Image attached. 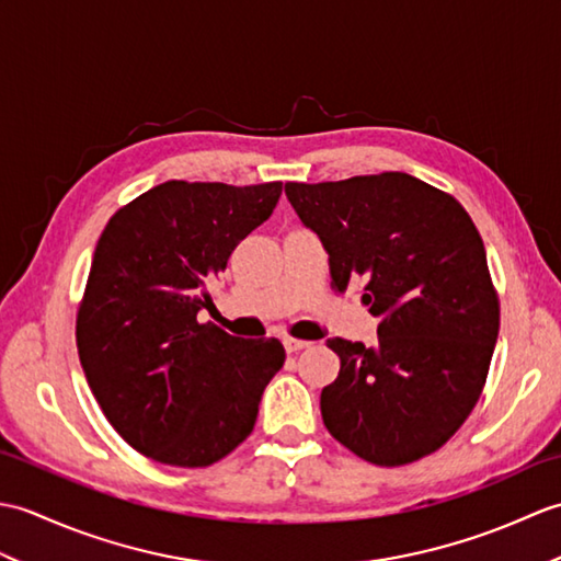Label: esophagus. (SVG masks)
Listing matches in <instances>:
<instances>
[{
    "label": "esophagus",
    "instance_id": "1",
    "mask_svg": "<svg viewBox=\"0 0 561 561\" xmlns=\"http://www.w3.org/2000/svg\"><path fill=\"white\" fill-rule=\"evenodd\" d=\"M311 347V342H306V340H294V337H284V350H287L289 354H294V352H301V350H308Z\"/></svg>",
    "mask_w": 561,
    "mask_h": 561
}]
</instances>
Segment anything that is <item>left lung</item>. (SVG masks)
Wrapping results in <instances>:
<instances>
[{
	"instance_id": "obj_1",
	"label": "left lung",
	"mask_w": 561,
	"mask_h": 561,
	"mask_svg": "<svg viewBox=\"0 0 561 561\" xmlns=\"http://www.w3.org/2000/svg\"><path fill=\"white\" fill-rule=\"evenodd\" d=\"M330 255V287L364 279L376 347L328 340L340 376L320 392L328 432L354 456L398 468L438 450L478 404L499 335V294L460 202L388 171L287 183Z\"/></svg>"
}]
</instances>
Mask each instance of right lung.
I'll list each match as a JSON object with an SVG mask.
<instances>
[{"label":"right lung","mask_w":561,"mask_h":561,"mask_svg":"<svg viewBox=\"0 0 561 561\" xmlns=\"http://www.w3.org/2000/svg\"><path fill=\"white\" fill-rule=\"evenodd\" d=\"M282 183L169 181L117 209L99 238L77 311L93 398L129 446L163 465L207 468L243 444L279 340L199 323L233 248L270 219Z\"/></svg>","instance_id":"right-lung-1"}]
</instances>
